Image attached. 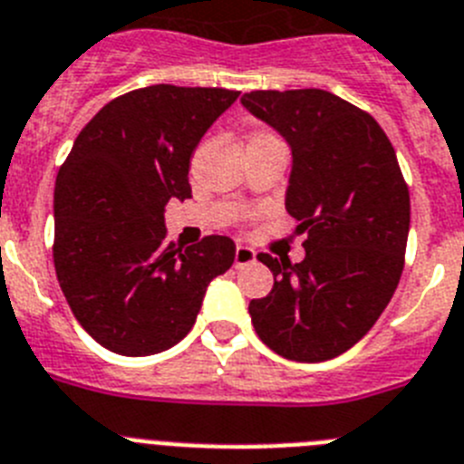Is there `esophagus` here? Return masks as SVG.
<instances>
[{
	"label": "esophagus",
	"mask_w": 464,
	"mask_h": 464,
	"mask_svg": "<svg viewBox=\"0 0 464 464\" xmlns=\"http://www.w3.org/2000/svg\"><path fill=\"white\" fill-rule=\"evenodd\" d=\"M253 260H256V251H253L251 246H237V251H235V265L237 267H241V265H248V263H253Z\"/></svg>",
	"instance_id": "34e87169"
}]
</instances>
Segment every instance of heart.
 Returning a JSON list of instances; mask_svg holds the SVG:
<instances>
[{
  "label": "heart",
  "instance_id": "heart-1",
  "mask_svg": "<svg viewBox=\"0 0 464 464\" xmlns=\"http://www.w3.org/2000/svg\"><path fill=\"white\" fill-rule=\"evenodd\" d=\"M260 136H270V133H258V136H253V138H260Z\"/></svg>",
  "mask_w": 464,
  "mask_h": 464
}]
</instances>
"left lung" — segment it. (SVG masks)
Returning a JSON list of instances; mask_svg holds the SVG:
<instances>
[{
    "label": "left lung",
    "instance_id": "left-lung-1",
    "mask_svg": "<svg viewBox=\"0 0 464 464\" xmlns=\"http://www.w3.org/2000/svg\"><path fill=\"white\" fill-rule=\"evenodd\" d=\"M241 105L288 142L286 211L307 232L300 263L260 253L275 286L248 314L279 356L326 362L356 345L397 291L409 188L378 121L328 91H251Z\"/></svg>",
    "mask_w": 464,
    "mask_h": 464
}]
</instances>
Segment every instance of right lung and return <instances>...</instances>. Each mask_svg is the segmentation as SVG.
Instances as JSON below:
<instances>
[{"mask_svg":"<svg viewBox=\"0 0 464 464\" xmlns=\"http://www.w3.org/2000/svg\"><path fill=\"white\" fill-rule=\"evenodd\" d=\"M239 91L157 84L110 101L55 178L53 265L67 304L98 345L164 352L189 334L206 288L235 263V241L166 239L169 199H189L204 133Z\"/></svg>","mask_w":464,"mask_h":464,"instance_id":"1","label":"right lung"}]
</instances>
